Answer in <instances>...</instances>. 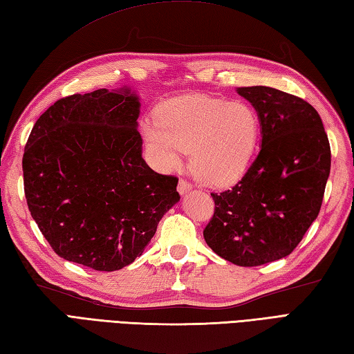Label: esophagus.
<instances>
[{
  "label": "esophagus",
  "instance_id": "1",
  "mask_svg": "<svg viewBox=\"0 0 354 354\" xmlns=\"http://www.w3.org/2000/svg\"><path fill=\"white\" fill-rule=\"evenodd\" d=\"M192 189H193V185L190 183L184 181V179H181V181H179V184H178V192H179V194H181V196H184V194H187V193H190Z\"/></svg>",
  "mask_w": 354,
  "mask_h": 354
}]
</instances>
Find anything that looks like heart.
Wrapping results in <instances>:
<instances>
[{
    "label": "heart",
    "instance_id": "1",
    "mask_svg": "<svg viewBox=\"0 0 354 354\" xmlns=\"http://www.w3.org/2000/svg\"><path fill=\"white\" fill-rule=\"evenodd\" d=\"M141 131L165 170H178L190 152L196 179L227 187L243 176L252 160L260 117L246 102L190 94L162 103L156 120H145Z\"/></svg>",
    "mask_w": 354,
    "mask_h": 354
}]
</instances>
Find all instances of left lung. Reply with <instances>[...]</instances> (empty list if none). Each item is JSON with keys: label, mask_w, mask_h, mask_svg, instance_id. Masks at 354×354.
<instances>
[{"label": "left lung", "mask_w": 354, "mask_h": 354, "mask_svg": "<svg viewBox=\"0 0 354 354\" xmlns=\"http://www.w3.org/2000/svg\"><path fill=\"white\" fill-rule=\"evenodd\" d=\"M260 117L261 146L245 176L212 193L207 245L237 266L289 255L318 217L330 175V145L312 104L269 86L237 88Z\"/></svg>", "instance_id": "1"}]
</instances>
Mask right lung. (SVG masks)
<instances>
[{"mask_svg":"<svg viewBox=\"0 0 354 354\" xmlns=\"http://www.w3.org/2000/svg\"><path fill=\"white\" fill-rule=\"evenodd\" d=\"M140 99L131 88L57 100L22 156L30 213L59 257L118 270L140 257L181 199L178 179L142 160Z\"/></svg>","mask_w":354,"mask_h":354,"instance_id":"add662e5","label":"right lung"}]
</instances>
